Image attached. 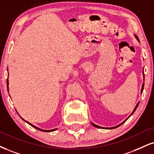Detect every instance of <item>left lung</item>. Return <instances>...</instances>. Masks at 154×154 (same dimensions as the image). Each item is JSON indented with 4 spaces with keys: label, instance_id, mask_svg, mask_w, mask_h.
Returning <instances> with one entry per match:
<instances>
[{
    "label": "left lung",
    "instance_id": "1",
    "mask_svg": "<svg viewBox=\"0 0 154 154\" xmlns=\"http://www.w3.org/2000/svg\"><path fill=\"white\" fill-rule=\"evenodd\" d=\"M136 38H138V37H136ZM143 87H144V83H143V86H142V89H141V93H142V92H143ZM138 104H139V103H138V104H137V105H136V107H135V108H134V110H133V112H132V113H131V116H132V115H133V112H135V110H136V108H137V107H138ZM130 116H129V117H130ZM128 117V118H129ZM128 118H127V119H128ZM126 119V120H127ZM125 121H124V122H125ZM124 122H123V123H120V125H117V126H115V127H112V128H107V129H113V128H118V126H120V125H122V124H123V123H124ZM92 125H94V126H95V127H96V128H101V127H100V126H98V125H95V124H93V123H92Z\"/></svg>",
    "mask_w": 154,
    "mask_h": 154
}]
</instances>
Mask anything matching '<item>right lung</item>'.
I'll return each instance as SVG.
<instances>
[{
    "label": "right lung",
    "mask_w": 154,
    "mask_h": 154,
    "mask_svg": "<svg viewBox=\"0 0 154 154\" xmlns=\"http://www.w3.org/2000/svg\"><path fill=\"white\" fill-rule=\"evenodd\" d=\"M7 88H8V79H7ZM22 119H23V118H22ZM25 121H26V120H25ZM26 122L27 123H29V125H31V126H32V127L35 128H36V129H38V130H39V131H44V132H51V131H55V130H56V129H54V130H49V131H45V130H42V129H40V128H37V127H36V126H34V125H33L32 124L29 123V122H27V121H26Z\"/></svg>",
    "instance_id": "obj_1"
}]
</instances>
